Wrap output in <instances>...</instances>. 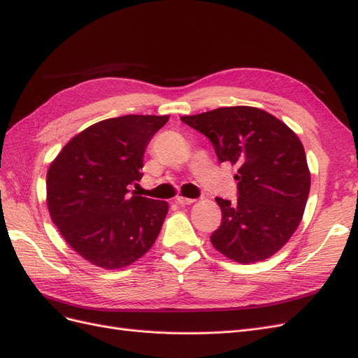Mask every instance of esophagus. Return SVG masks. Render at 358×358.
Masks as SVG:
<instances>
[{
	"instance_id": "obj_1",
	"label": "esophagus",
	"mask_w": 358,
	"mask_h": 358,
	"mask_svg": "<svg viewBox=\"0 0 358 358\" xmlns=\"http://www.w3.org/2000/svg\"><path fill=\"white\" fill-rule=\"evenodd\" d=\"M195 199H192V198H186V196H177V203L178 204H181V206H189V204H192L194 203Z\"/></svg>"
}]
</instances>
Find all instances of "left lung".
I'll return each instance as SVG.
<instances>
[{
	"label": "left lung",
	"mask_w": 358,
	"mask_h": 358,
	"mask_svg": "<svg viewBox=\"0 0 358 358\" xmlns=\"http://www.w3.org/2000/svg\"><path fill=\"white\" fill-rule=\"evenodd\" d=\"M212 142L217 160L239 171L237 199L216 198L222 222L210 236L215 248L239 263L271 257L298 228L310 192L304 146L280 119L246 106L182 116Z\"/></svg>",
	"instance_id": "1"
}]
</instances>
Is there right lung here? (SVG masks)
Wrapping results in <instances>:
<instances>
[{
    "label": "right lung",
    "instance_id": "add662e5",
    "mask_svg": "<svg viewBox=\"0 0 358 358\" xmlns=\"http://www.w3.org/2000/svg\"><path fill=\"white\" fill-rule=\"evenodd\" d=\"M169 116L125 115L86 128L63 146L47 173L52 222L81 257L106 269L128 266L157 239L166 201L128 186L143 173V154Z\"/></svg>",
    "mask_w": 358,
    "mask_h": 358
}]
</instances>
